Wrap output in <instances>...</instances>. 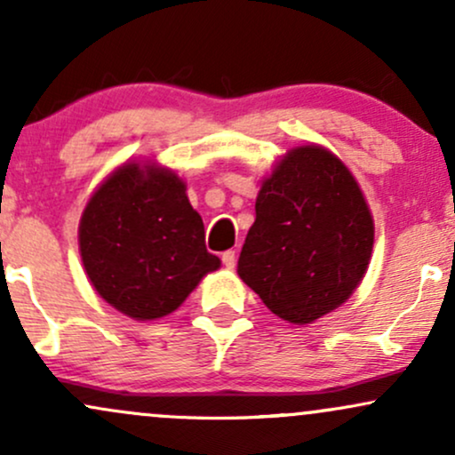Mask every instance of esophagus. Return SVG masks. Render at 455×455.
Masks as SVG:
<instances>
[{
	"mask_svg": "<svg viewBox=\"0 0 455 455\" xmlns=\"http://www.w3.org/2000/svg\"><path fill=\"white\" fill-rule=\"evenodd\" d=\"M235 260H237V254H235V250H227V252H222V265L224 267H235Z\"/></svg>",
	"mask_w": 455,
	"mask_h": 455,
	"instance_id": "obj_1",
	"label": "esophagus"
}]
</instances>
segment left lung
I'll return each instance as SVG.
<instances>
[{
	"label": "left lung",
	"instance_id": "1",
	"mask_svg": "<svg viewBox=\"0 0 455 455\" xmlns=\"http://www.w3.org/2000/svg\"><path fill=\"white\" fill-rule=\"evenodd\" d=\"M254 210L237 274L274 315L304 325L351 297L368 269L374 224L336 156L316 145L289 151Z\"/></svg>",
	"mask_w": 455,
	"mask_h": 455
}]
</instances>
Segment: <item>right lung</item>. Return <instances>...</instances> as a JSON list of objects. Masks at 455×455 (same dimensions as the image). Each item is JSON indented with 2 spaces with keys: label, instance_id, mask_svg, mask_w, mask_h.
<instances>
[{
  "label": "right lung",
  "instance_id": "add662e5",
  "mask_svg": "<svg viewBox=\"0 0 455 455\" xmlns=\"http://www.w3.org/2000/svg\"><path fill=\"white\" fill-rule=\"evenodd\" d=\"M78 243L98 295L137 321L171 315L220 267L184 181L156 166L115 171L87 203Z\"/></svg>",
  "mask_w": 455,
  "mask_h": 455
}]
</instances>
